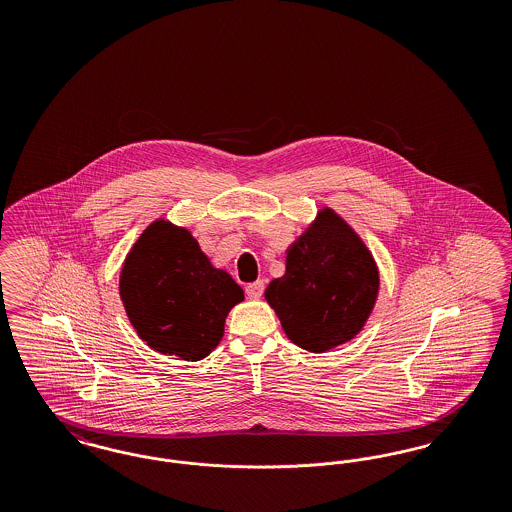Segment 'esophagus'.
I'll list each match as a JSON object with an SVG mask.
<instances>
[{
	"instance_id": "obj_1",
	"label": "esophagus",
	"mask_w": 512,
	"mask_h": 512,
	"mask_svg": "<svg viewBox=\"0 0 512 512\" xmlns=\"http://www.w3.org/2000/svg\"><path fill=\"white\" fill-rule=\"evenodd\" d=\"M263 292H265V282L263 280H257V282L245 286V293H247L249 299H259Z\"/></svg>"
}]
</instances>
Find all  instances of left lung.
<instances>
[{
    "mask_svg": "<svg viewBox=\"0 0 512 512\" xmlns=\"http://www.w3.org/2000/svg\"><path fill=\"white\" fill-rule=\"evenodd\" d=\"M286 253L284 276L265 292L286 336L311 353L353 340L380 290L376 261L359 234L324 207Z\"/></svg>",
    "mask_w": 512,
    "mask_h": 512,
    "instance_id": "1",
    "label": "left lung"
}]
</instances>
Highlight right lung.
<instances>
[{
    "label": "right lung",
    "mask_w": 512,
    "mask_h": 512,
    "mask_svg": "<svg viewBox=\"0 0 512 512\" xmlns=\"http://www.w3.org/2000/svg\"><path fill=\"white\" fill-rule=\"evenodd\" d=\"M122 305L138 336L163 355L207 357L244 290L211 265L194 236L169 220L151 222L132 245L119 282Z\"/></svg>",
    "instance_id": "1"
}]
</instances>
